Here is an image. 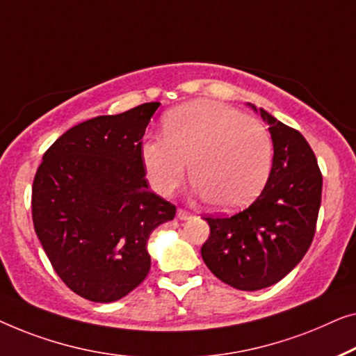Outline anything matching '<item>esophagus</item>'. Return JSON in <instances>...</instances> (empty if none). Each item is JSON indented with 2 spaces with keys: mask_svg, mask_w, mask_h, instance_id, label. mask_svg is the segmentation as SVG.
<instances>
[{
  "mask_svg": "<svg viewBox=\"0 0 356 356\" xmlns=\"http://www.w3.org/2000/svg\"><path fill=\"white\" fill-rule=\"evenodd\" d=\"M192 216H193V213L187 211V209H184V208H179L177 209V218L182 219V221H185V219H190Z\"/></svg>",
  "mask_w": 356,
  "mask_h": 356,
  "instance_id": "1",
  "label": "esophagus"
}]
</instances>
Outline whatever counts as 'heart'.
Listing matches in <instances>:
<instances>
[{"label": "heart", "mask_w": 356, "mask_h": 356, "mask_svg": "<svg viewBox=\"0 0 356 356\" xmlns=\"http://www.w3.org/2000/svg\"><path fill=\"white\" fill-rule=\"evenodd\" d=\"M273 138L258 119L213 99H195L164 118L163 137L142 145L153 188L176 190L187 172L204 202L218 209L245 207L258 197L273 168Z\"/></svg>", "instance_id": "heart-1"}]
</instances>
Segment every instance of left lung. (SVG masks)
Returning <instances> with one entry per match:
<instances>
[{"label":"left lung","mask_w":356,"mask_h":356,"mask_svg":"<svg viewBox=\"0 0 356 356\" xmlns=\"http://www.w3.org/2000/svg\"><path fill=\"white\" fill-rule=\"evenodd\" d=\"M274 158L259 197L232 216L209 214L202 258L214 276L238 290H259L287 276L308 252L321 207L323 174L297 129L264 109Z\"/></svg>","instance_id":"1"}]
</instances>
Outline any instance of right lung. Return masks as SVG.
<instances>
[{"label": "right lung", "instance_id": "add662e5", "mask_svg": "<svg viewBox=\"0 0 356 356\" xmlns=\"http://www.w3.org/2000/svg\"><path fill=\"white\" fill-rule=\"evenodd\" d=\"M159 103L88 119L43 154L32 219L54 271L74 293L109 303L148 276L149 234L176 204L148 188L142 137Z\"/></svg>", "mask_w": 356, "mask_h": 356}]
</instances>
